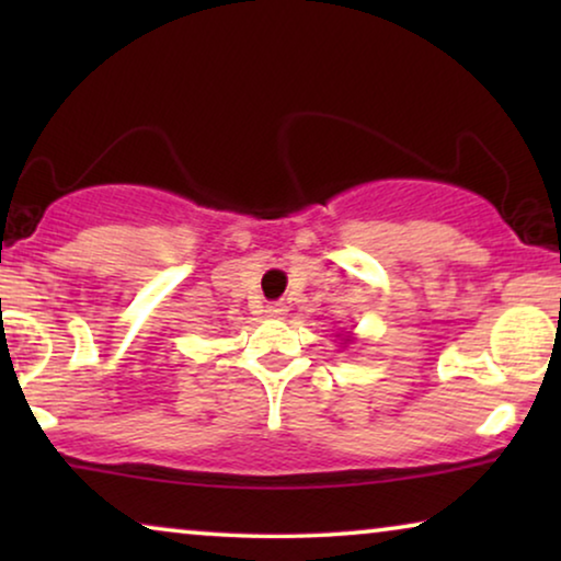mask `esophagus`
I'll list each match as a JSON object with an SVG mask.
<instances>
[{"mask_svg": "<svg viewBox=\"0 0 561 561\" xmlns=\"http://www.w3.org/2000/svg\"><path fill=\"white\" fill-rule=\"evenodd\" d=\"M283 313H286V306H283V304H267L265 306V317L278 319V317H283Z\"/></svg>", "mask_w": 561, "mask_h": 561, "instance_id": "1", "label": "esophagus"}]
</instances>
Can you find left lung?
<instances>
[{
  "label": "left lung",
  "instance_id": "left-lung-1",
  "mask_svg": "<svg viewBox=\"0 0 561 561\" xmlns=\"http://www.w3.org/2000/svg\"><path fill=\"white\" fill-rule=\"evenodd\" d=\"M347 342H350V340H344V344H347Z\"/></svg>",
  "mask_w": 561,
  "mask_h": 561
}]
</instances>
